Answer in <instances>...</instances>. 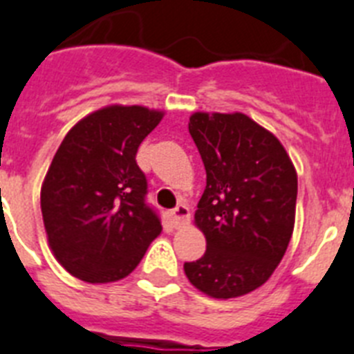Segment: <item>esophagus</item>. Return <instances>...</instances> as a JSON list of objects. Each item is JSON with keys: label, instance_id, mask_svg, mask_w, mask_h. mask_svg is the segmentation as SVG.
Returning <instances> with one entry per match:
<instances>
[{"label": "esophagus", "instance_id": "1", "mask_svg": "<svg viewBox=\"0 0 354 354\" xmlns=\"http://www.w3.org/2000/svg\"><path fill=\"white\" fill-rule=\"evenodd\" d=\"M171 219L174 223V227H182V225L189 223V219H191V210H189L185 203H180L171 210Z\"/></svg>", "mask_w": 354, "mask_h": 354}]
</instances>
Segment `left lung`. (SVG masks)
I'll list each match as a JSON object with an SVG mask.
<instances>
[{
  "label": "left lung",
  "mask_w": 354,
  "mask_h": 354,
  "mask_svg": "<svg viewBox=\"0 0 354 354\" xmlns=\"http://www.w3.org/2000/svg\"><path fill=\"white\" fill-rule=\"evenodd\" d=\"M189 133L207 171L194 214L207 250L183 270L214 299L241 297L268 281L292 239L295 167L283 144L243 113H194Z\"/></svg>",
  "instance_id": "left-lung-1"
}]
</instances>
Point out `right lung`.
Listing matches in <instances>:
<instances>
[{"instance_id": "right-lung-1", "label": "right lung", "mask_w": 354, "mask_h": 354, "mask_svg": "<svg viewBox=\"0 0 354 354\" xmlns=\"http://www.w3.org/2000/svg\"><path fill=\"white\" fill-rule=\"evenodd\" d=\"M162 111L109 106L71 127L53 156L41 212L59 263L86 283H113L138 266L162 232L136 151Z\"/></svg>"}]
</instances>
